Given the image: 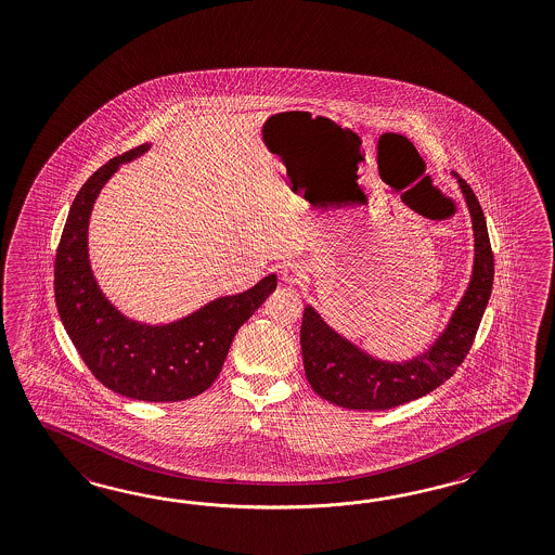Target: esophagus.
Returning a JSON list of instances; mask_svg holds the SVG:
<instances>
[{"mask_svg":"<svg viewBox=\"0 0 555 555\" xmlns=\"http://www.w3.org/2000/svg\"><path fill=\"white\" fill-rule=\"evenodd\" d=\"M308 271L304 261H287L282 266V280L287 284H304L308 280Z\"/></svg>","mask_w":555,"mask_h":555,"instance_id":"obj_1","label":"esophagus"}]
</instances>
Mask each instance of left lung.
<instances>
[{
    "label": "left lung",
    "instance_id": "1",
    "mask_svg": "<svg viewBox=\"0 0 555 555\" xmlns=\"http://www.w3.org/2000/svg\"><path fill=\"white\" fill-rule=\"evenodd\" d=\"M476 233V266L469 289L450 325L424 356L405 363H386L363 353L335 334L311 310H304L301 353L306 377L318 396L339 408L382 412L417 400L450 379L474 346L493 285V251L488 223L474 190L460 178Z\"/></svg>",
    "mask_w": 555,
    "mask_h": 555
}]
</instances>
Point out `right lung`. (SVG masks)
<instances>
[{
  "label": "right lung",
  "instance_id": "obj_1",
  "mask_svg": "<svg viewBox=\"0 0 555 555\" xmlns=\"http://www.w3.org/2000/svg\"><path fill=\"white\" fill-rule=\"evenodd\" d=\"M131 147L81 185L55 251L53 289L65 332L79 358L107 389L142 401H183L211 386L233 337L275 289V275L237 296L220 297L169 325H138L102 296L88 261V220L95 195L121 162L143 154Z\"/></svg>",
  "mask_w": 555,
  "mask_h": 555
}]
</instances>
